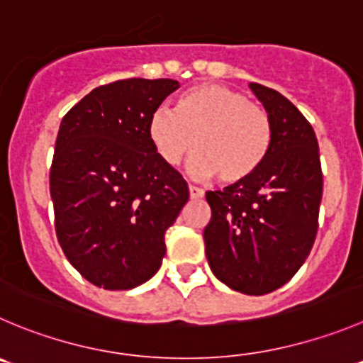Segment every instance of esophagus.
Returning a JSON list of instances; mask_svg holds the SVG:
<instances>
[{"label":"esophagus","mask_w":363,"mask_h":363,"mask_svg":"<svg viewBox=\"0 0 363 363\" xmlns=\"http://www.w3.org/2000/svg\"><path fill=\"white\" fill-rule=\"evenodd\" d=\"M189 192H191L192 199H201L203 196H205V192H203L199 187H194V185H189Z\"/></svg>","instance_id":"1"}]
</instances>
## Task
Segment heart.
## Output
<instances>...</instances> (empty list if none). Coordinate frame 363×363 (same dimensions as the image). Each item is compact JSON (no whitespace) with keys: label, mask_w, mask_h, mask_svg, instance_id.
<instances>
[{"label":"heart","mask_w":363,"mask_h":363,"mask_svg":"<svg viewBox=\"0 0 363 363\" xmlns=\"http://www.w3.org/2000/svg\"><path fill=\"white\" fill-rule=\"evenodd\" d=\"M147 137L165 165L176 167L192 151L189 169L199 179L219 176L240 184L264 165L272 144V124L262 106L239 91L217 84L189 89L174 110L157 108Z\"/></svg>","instance_id":"heart-1"}]
</instances>
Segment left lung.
Segmentation results:
<instances>
[{"mask_svg": "<svg viewBox=\"0 0 363 363\" xmlns=\"http://www.w3.org/2000/svg\"><path fill=\"white\" fill-rule=\"evenodd\" d=\"M250 89L271 119V151L251 178L206 192L212 217L203 239L217 279L242 294L264 296L285 285L312 251L323 171L305 116L274 89Z\"/></svg>", "mask_w": 363, "mask_h": 363, "instance_id": "obj_1", "label": "left lung"}]
</instances>
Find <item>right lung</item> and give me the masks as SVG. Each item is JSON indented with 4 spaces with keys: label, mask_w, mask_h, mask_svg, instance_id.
<instances>
[{
    "label": "right lung",
    "mask_w": 363,
    "mask_h": 363,
    "mask_svg": "<svg viewBox=\"0 0 363 363\" xmlns=\"http://www.w3.org/2000/svg\"><path fill=\"white\" fill-rule=\"evenodd\" d=\"M178 87L167 78L113 82L62 119L50 172L55 230L72 267L96 287L128 291L160 269L165 231L189 187L155 153L147 123Z\"/></svg>",
    "instance_id": "add662e5"
}]
</instances>
